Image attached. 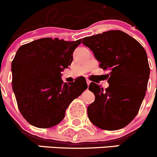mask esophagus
<instances>
[{
    "mask_svg": "<svg viewBox=\"0 0 157 157\" xmlns=\"http://www.w3.org/2000/svg\"><path fill=\"white\" fill-rule=\"evenodd\" d=\"M86 83H87L88 86H90V83H91V81H90V80H88V79H86Z\"/></svg>",
    "mask_w": 157,
    "mask_h": 157,
    "instance_id": "34e87169",
    "label": "esophagus"
}]
</instances>
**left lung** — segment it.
I'll list each match as a JSON object with an SVG mask.
<instances>
[{"label":"left lung","instance_id":"left-lung-1","mask_svg":"<svg viewBox=\"0 0 157 157\" xmlns=\"http://www.w3.org/2000/svg\"><path fill=\"white\" fill-rule=\"evenodd\" d=\"M99 67L109 71L105 90L92 82L95 101L87 108L89 119L107 131L127 126L137 115L146 94L150 67L146 51L136 39L120 30L85 37Z\"/></svg>","mask_w":157,"mask_h":157}]
</instances>
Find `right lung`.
I'll use <instances>...</instances> for the list:
<instances>
[{
  "label": "right lung",
  "instance_id": "right-lung-1",
  "mask_svg": "<svg viewBox=\"0 0 157 157\" xmlns=\"http://www.w3.org/2000/svg\"><path fill=\"white\" fill-rule=\"evenodd\" d=\"M80 43V39L43 38L17 50L11 64L13 90L20 113L30 124L48 128L59 124L70 103L87 89L85 79L68 83L61 80Z\"/></svg>",
  "mask_w": 157,
  "mask_h": 157
}]
</instances>
